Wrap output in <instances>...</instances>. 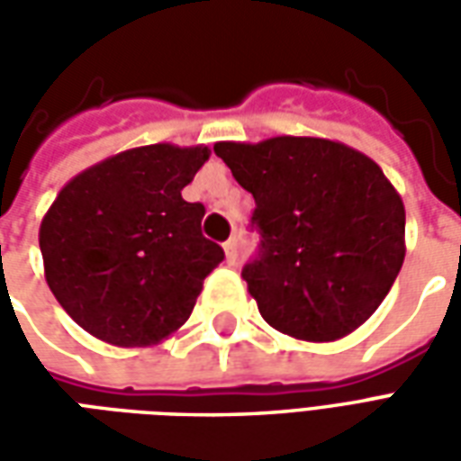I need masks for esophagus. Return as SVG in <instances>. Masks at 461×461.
Masks as SVG:
<instances>
[{
	"label": "esophagus",
	"mask_w": 461,
	"mask_h": 461,
	"mask_svg": "<svg viewBox=\"0 0 461 461\" xmlns=\"http://www.w3.org/2000/svg\"><path fill=\"white\" fill-rule=\"evenodd\" d=\"M221 247H224V254H227V261H230V264H234V261H237V240L231 237V240L224 241Z\"/></svg>",
	"instance_id": "1"
}]
</instances>
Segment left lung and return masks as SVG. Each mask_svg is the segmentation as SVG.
Returning a JSON list of instances; mask_svg holds the SVG:
<instances>
[{"instance_id": "8db88e82", "label": "left lung", "mask_w": 461, "mask_h": 461, "mask_svg": "<svg viewBox=\"0 0 461 461\" xmlns=\"http://www.w3.org/2000/svg\"><path fill=\"white\" fill-rule=\"evenodd\" d=\"M257 202L259 251L241 269L271 329L336 340L363 326L405 259V207L363 152L323 138L217 142Z\"/></svg>"}]
</instances>
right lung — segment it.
<instances>
[{"mask_svg":"<svg viewBox=\"0 0 461 461\" xmlns=\"http://www.w3.org/2000/svg\"><path fill=\"white\" fill-rule=\"evenodd\" d=\"M210 148L170 142L98 162L59 192L39 247L46 284L71 319L111 346H152L190 319L221 259L202 237L204 204L182 200Z\"/></svg>","mask_w":461,"mask_h":461,"instance_id":"obj_1","label":"right lung"}]
</instances>
